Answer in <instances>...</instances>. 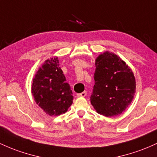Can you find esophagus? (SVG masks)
Segmentation results:
<instances>
[{
    "instance_id": "34e87169",
    "label": "esophagus",
    "mask_w": 157,
    "mask_h": 157,
    "mask_svg": "<svg viewBox=\"0 0 157 157\" xmlns=\"http://www.w3.org/2000/svg\"><path fill=\"white\" fill-rule=\"evenodd\" d=\"M86 94H87V92H86V91H84V92L77 94V97H85V96H86Z\"/></svg>"
}]
</instances>
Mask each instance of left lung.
<instances>
[{
  "label": "left lung",
  "mask_w": 157,
  "mask_h": 157,
  "mask_svg": "<svg viewBox=\"0 0 157 157\" xmlns=\"http://www.w3.org/2000/svg\"><path fill=\"white\" fill-rule=\"evenodd\" d=\"M91 104L98 114L113 117L132 102L136 80L130 67L119 56L106 51L96 59Z\"/></svg>",
  "instance_id": "obj_1"
}]
</instances>
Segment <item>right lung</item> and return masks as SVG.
Returning a JSON list of instances; mask_svg holds the SVG:
<instances>
[{
  "label": "right lung",
  "mask_w": 157,
  "mask_h": 157,
  "mask_svg": "<svg viewBox=\"0 0 157 157\" xmlns=\"http://www.w3.org/2000/svg\"><path fill=\"white\" fill-rule=\"evenodd\" d=\"M57 57L46 60L33 80L32 94L36 104L51 115L67 112L73 103V93L60 67Z\"/></svg>",
  "instance_id": "add662e5"
}]
</instances>
